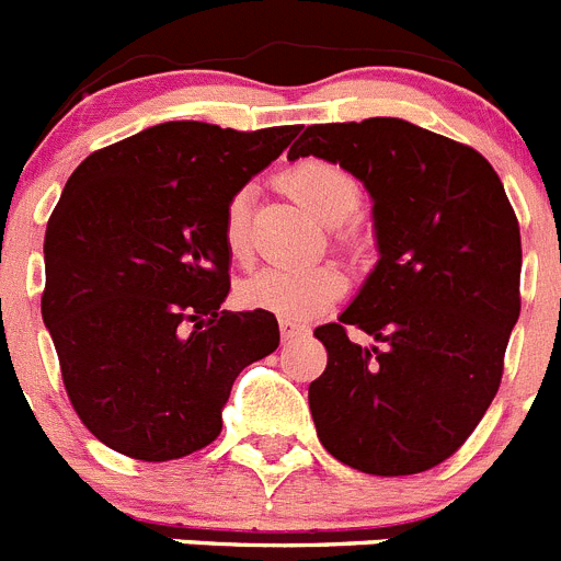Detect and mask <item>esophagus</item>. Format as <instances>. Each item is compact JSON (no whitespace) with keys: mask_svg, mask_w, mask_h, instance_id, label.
I'll return each mask as SVG.
<instances>
[{"mask_svg":"<svg viewBox=\"0 0 561 561\" xmlns=\"http://www.w3.org/2000/svg\"><path fill=\"white\" fill-rule=\"evenodd\" d=\"M304 331V325L291 323V320H280V336H284V340H295V336H300Z\"/></svg>","mask_w":561,"mask_h":561,"instance_id":"esophagus-1","label":"esophagus"}]
</instances>
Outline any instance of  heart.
I'll use <instances>...</instances> for the list:
<instances>
[{
    "label": "heart",
    "instance_id": "b5f03b06",
    "mask_svg": "<svg viewBox=\"0 0 561 561\" xmlns=\"http://www.w3.org/2000/svg\"><path fill=\"white\" fill-rule=\"evenodd\" d=\"M286 191L325 225L348 219L359 205V185L351 173L325 160H300L280 176ZM221 238L232 261L250 257V193L238 191L225 207ZM345 275L336 266H270L241 286L250 309H264L280 320H309L336 304Z\"/></svg>",
    "mask_w": 561,
    "mask_h": 561
}]
</instances>
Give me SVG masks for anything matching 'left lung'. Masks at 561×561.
<instances>
[{"mask_svg":"<svg viewBox=\"0 0 561 561\" xmlns=\"http://www.w3.org/2000/svg\"><path fill=\"white\" fill-rule=\"evenodd\" d=\"M340 162L368 187L379 261L309 385L317 438L351 469L427 472L458 453L503 379L519 317L523 247L514 207L483 153L399 117L309 126L289 160ZM348 324L376 346L347 340Z\"/></svg>","mask_w":561,"mask_h":561,"instance_id":"8db88e82","label":"left lung"}]
</instances>
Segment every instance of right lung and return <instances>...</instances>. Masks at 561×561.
<instances>
[{
  "mask_svg": "<svg viewBox=\"0 0 561 561\" xmlns=\"http://www.w3.org/2000/svg\"><path fill=\"white\" fill-rule=\"evenodd\" d=\"M300 131L171 121L89 153L47 221L42 317L83 427L160 463L221 433L232 381L280 342L272 311H221L227 202Z\"/></svg>",
  "mask_w": 561,
  "mask_h": 561,
  "instance_id": "1",
  "label": "right lung"
}]
</instances>
